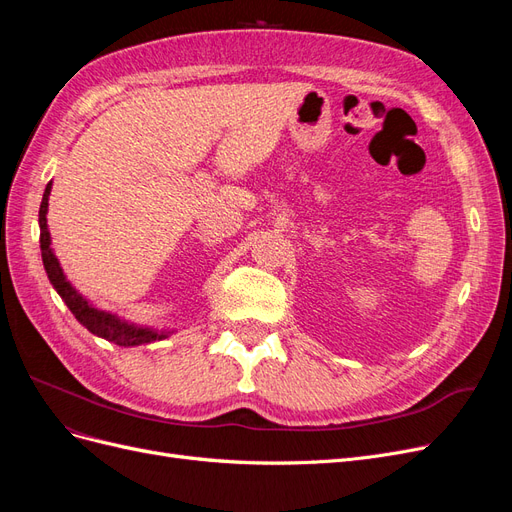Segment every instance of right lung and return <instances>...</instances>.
<instances>
[{
  "label": "right lung",
  "instance_id": "1",
  "mask_svg": "<svg viewBox=\"0 0 512 512\" xmlns=\"http://www.w3.org/2000/svg\"><path fill=\"white\" fill-rule=\"evenodd\" d=\"M51 181L46 183V190L40 203V213H38V222H40V250H42V262H44V271L49 275V280L53 288L64 303L70 307V312L74 318L79 320L83 327L94 333L106 342H113L117 346H145L151 342H160V339H166L173 331H158L151 327H141V324H134L123 320L111 312H104V309H98L96 305H91L83 294L76 290L64 275V269H61L57 256L51 250V232L49 226H46V213H49V196H51Z\"/></svg>",
  "mask_w": 512,
  "mask_h": 512
}]
</instances>
